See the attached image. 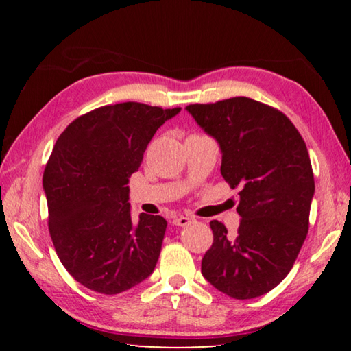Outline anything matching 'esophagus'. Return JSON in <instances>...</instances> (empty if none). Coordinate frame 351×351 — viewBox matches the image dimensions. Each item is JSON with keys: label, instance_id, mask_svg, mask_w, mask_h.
<instances>
[{"label": "esophagus", "instance_id": "1", "mask_svg": "<svg viewBox=\"0 0 351 351\" xmlns=\"http://www.w3.org/2000/svg\"><path fill=\"white\" fill-rule=\"evenodd\" d=\"M192 221H193V218H190V217H178L173 219V224L184 228V226H189Z\"/></svg>", "mask_w": 351, "mask_h": 351}]
</instances>
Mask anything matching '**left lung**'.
I'll list each match as a JSON object with an SVG mask.
<instances>
[{
    "label": "left lung",
    "mask_w": 351,
    "mask_h": 351,
    "mask_svg": "<svg viewBox=\"0 0 351 351\" xmlns=\"http://www.w3.org/2000/svg\"><path fill=\"white\" fill-rule=\"evenodd\" d=\"M221 150V175L240 187V226L213 219L201 272L234 299L276 288L293 268L310 226L314 176L305 141L282 111L249 97L186 106Z\"/></svg>",
    "instance_id": "1"
}]
</instances>
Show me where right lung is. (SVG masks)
<instances>
[{
  "label": "right lung",
  "mask_w": 351,
  "mask_h": 351,
  "mask_svg": "<svg viewBox=\"0 0 351 351\" xmlns=\"http://www.w3.org/2000/svg\"><path fill=\"white\" fill-rule=\"evenodd\" d=\"M180 111L106 105L58 136L43 173L47 226L62 265L88 289L119 294L156 266L167 221L141 213L133 223L127 184L156 130Z\"/></svg>",
  "instance_id": "obj_1"
}]
</instances>
